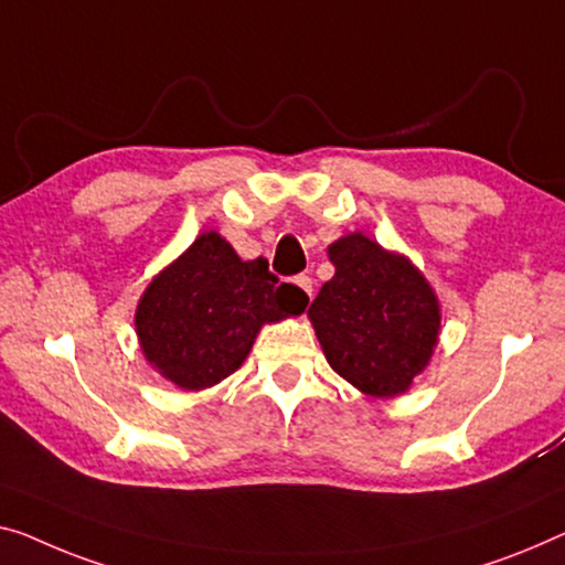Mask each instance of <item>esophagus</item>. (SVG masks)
<instances>
[{
	"instance_id": "obj_1",
	"label": "esophagus",
	"mask_w": 565,
	"mask_h": 565,
	"mask_svg": "<svg viewBox=\"0 0 565 565\" xmlns=\"http://www.w3.org/2000/svg\"><path fill=\"white\" fill-rule=\"evenodd\" d=\"M294 286H299L301 299H305V305H309V301H311V279H309V276L307 274L294 276Z\"/></svg>"
}]
</instances>
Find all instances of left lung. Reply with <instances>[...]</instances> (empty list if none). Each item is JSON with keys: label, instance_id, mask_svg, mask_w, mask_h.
<instances>
[{"label": "left lung", "instance_id": "1", "mask_svg": "<svg viewBox=\"0 0 565 565\" xmlns=\"http://www.w3.org/2000/svg\"><path fill=\"white\" fill-rule=\"evenodd\" d=\"M334 276L307 311L327 363L360 393L395 398L431 363L441 305L426 276L365 233L327 248Z\"/></svg>", "mask_w": 565, "mask_h": 565}]
</instances>
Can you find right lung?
Wrapping results in <instances>:
<instances>
[{"label": "right lung", "instance_id": "obj_1", "mask_svg": "<svg viewBox=\"0 0 565 565\" xmlns=\"http://www.w3.org/2000/svg\"><path fill=\"white\" fill-rule=\"evenodd\" d=\"M301 291L279 284L268 260H243L207 231L141 294L134 327L147 363L182 391H205L235 373L260 327L305 311Z\"/></svg>", "mask_w": 565, "mask_h": 565}]
</instances>
